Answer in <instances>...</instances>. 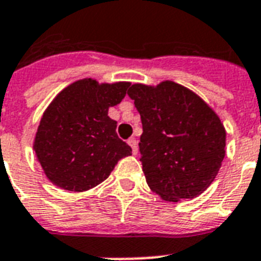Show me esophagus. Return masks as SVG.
I'll return each instance as SVG.
<instances>
[{
    "instance_id": "34e87169",
    "label": "esophagus",
    "mask_w": 261,
    "mask_h": 261,
    "mask_svg": "<svg viewBox=\"0 0 261 261\" xmlns=\"http://www.w3.org/2000/svg\"><path fill=\"white\" fill-rule=\"evenodd\" d=\"M128 145L131 146V150H133V154H137L138 153V143H137V139L134 137H131L128 139Z\"/></svg>"
}]
</instances>
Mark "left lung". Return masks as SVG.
<instances>
[{
    "mask_svg": "<svg viewBox=\"0 0 261 261\" xmlns=\"http://www.w3.org/2000/svg\"><path fill=\"white\" fill-rule=\"evenodd\" d=\"M127 94L141 115V163L146 182L169 202L192 199L214 181L226 133L214 111L187 88L135 84Z\"/></svg>",
    "mask_w": 261,
    "mask_h": 261,
    "instance_id": "obj_1",
    "label": "left lung"
}]
</instances>
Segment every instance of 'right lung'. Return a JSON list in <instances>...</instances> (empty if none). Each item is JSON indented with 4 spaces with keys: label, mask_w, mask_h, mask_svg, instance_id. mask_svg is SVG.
<instances>
[{
    "label": "right lung",
    "mask_w": 261,
    "mask_h": 261,
    "mask_svg": "<svg viewBox=\"0 0 261 261\" xmlns=\"http://www.w3.org/2000/svg\"><path fill=\"white\" fill-rule=\"evenodd\" d=\"M128 83L85 79L54 98L39 124L35 151L46 176L63 190L81 192L104 181L131 147L116 134L108 108L118 106Z\"/></svg>",
    "instance_id": "right-lung-1"
}]
</instances>
